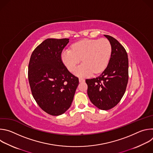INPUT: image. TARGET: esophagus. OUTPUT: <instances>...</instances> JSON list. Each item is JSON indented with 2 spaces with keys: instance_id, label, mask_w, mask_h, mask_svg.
<instances>
[{
  "instance_id": "1",
  "label": "esophagus",
  "mask_w": 153,
  "mask_h": 153,
  "mask_svg": "<svg viewBox=\"0 0 153 153\" xmlns=\"http://www.w3.org/2000/svg\"><path fill=\"white\" fill-rule=\"evenodd\" d=\"M79 82H85V79L83 78H82V77H80L79 78Z\"/></svg>"
}]
</instances>
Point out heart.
<instances>
[{"label":"heart","mask_w":153,"mask_h":153,"mask_svg":"<svg viewBox=\"0 0 153 153\" xmlns=\"http://www.w3.org/2000/svg\"><path fill=\"white\" fill-rule=\"evenodd\" d=\"M111 52V43L106 39H85L74 43L72 50H63L61 58L70 71L74 70L82 59L83 63L74 73L79 77H86L103 71L110 61Z\"/></svg>","instance_id":"heart-1"}]
</instances>
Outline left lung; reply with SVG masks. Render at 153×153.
Returning <instances> with one entry per match:
<instances>
[{
	"mask_svg": "<svg viewBox=\"0 0 153 153\" xmlns=\"http://www.w3.org/2000/svg\"><path fill=\"white\" fill-rule=\"evenodd\" d=\"M111 43L112 52L106 69L96 78L86 79L88 97L100 110H108L123 96L128 81V58L124 47L114 37L104 35Z\"/></svg>",
	"mask_w": 153,
	"mask_h": 153,
	"instance_id": "obj_1",
	"label": "left lung"
}]
</instances>
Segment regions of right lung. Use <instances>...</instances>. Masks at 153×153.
I'll list each match as a JSON object with an SVG mask.
<instances>
[{
  "label": "right lung",
  "mask_w": 153,
  "mask_h": 153,
  "mask_svg": "<svg viewBox=\"0 0 153 153\" xmlns=\"http://www.w3.org/2000/svg\"><path fill=\"white\" fill-rule=\"evenodd\" d=\"M69 39H47L31 54L28 76L32 95L42 110L61 115L70 107L79 78L62 62V50Z\"/></svg>",
  "instance_id": "obj_1"
}]
</instances>
